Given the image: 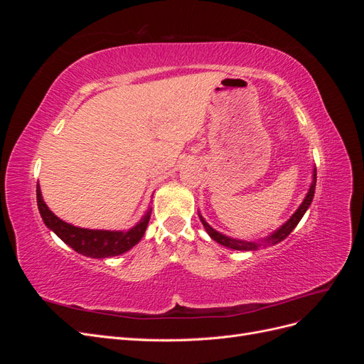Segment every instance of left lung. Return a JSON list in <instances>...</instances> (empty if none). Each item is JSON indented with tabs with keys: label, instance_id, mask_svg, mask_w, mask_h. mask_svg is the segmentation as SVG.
Here are the masks:
<instances>
[{
	"label": "left lung",
	"instance_id": "obj_1",
	"mask_svg": "<svg viewBox=\"0 0 364 364\" xmlns=\"http://www.w3.org/2000/svg\"><path fill=\"white\" fill-rule=\"evenodd\" d=\"M314 190H316V168H313V181H311L310 188H308V193L305 196V199L302 200L299 208L296 209L294 214L282 226H279L277 230H274V232H272L269 237L261 238L258 241H246V240L230 238L228 235L220 234L218 230H215L214 228H211V226L206 223V220L202 217V214L199 211H197V213H199V218H200L203 228L206 229L208 235L211 237L214 241H217L218 245H222V246H225L228 249H234V250H245V252H247V250H257V249H259L262 246L266 247V246H270V245L272 246L273 245H278L279 241H282L284 238H287L290 235L291 230L297 226V223L301 222V218L306 213V209L310 208V205L313 202V197H314Z\"/></svg>",
	"mask_w": 364,
	"mask_h": 364
}]
</instances>
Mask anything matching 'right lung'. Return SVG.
<instances>
[{
  "instance_id": "1",
  "label": "right lung",
  "mask_w": 364,
  "mask_h": 364,
  "mask_svg": "<svg viewBox=\"0 0 364 364\" xmlns=\"http://www.w3.org/2000/svg\"><path fill=\"white\" fill-rule=\"evenodd\" d=\"M36 197L39 213L46 226L51 229L65 245L90 258H111L130 250L144 235L151 214V208H149L139 222L129 230L85 229L63 222L58 215H54L47 203L43 202L39 183L36 186Z\"/></svg>"
}]
</instances>
